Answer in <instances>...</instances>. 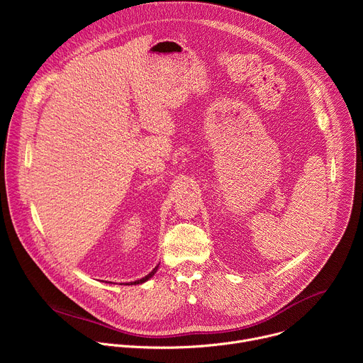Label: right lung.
Masks as SVG:
<instances>
[{
    "instance_id": "obj_1",
    "label": "right lung",
    "mask_w": 363,
    "mask_h": 363,
    "mask_svg": "<svg viewBox=\"0 0 363 363\" xmlns=\"http://www.w3.org/2000/svg\"><path fill=\"white\" fill-rule=\"evenodd\" d=\"M157 270H158V266L155 267V269H153V270H152V272H150L147 276H145L143 279H140V280H136V281H132V283H126V284H130V286H132V284H142V283H145L146 280H149V279H150V277H152L155 273H157Z\"/></svg>"
}]
</instances>
